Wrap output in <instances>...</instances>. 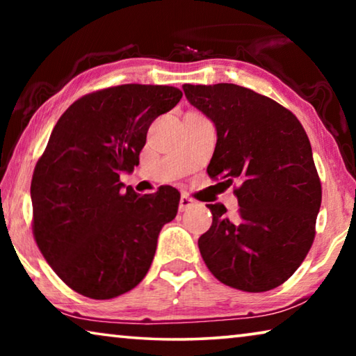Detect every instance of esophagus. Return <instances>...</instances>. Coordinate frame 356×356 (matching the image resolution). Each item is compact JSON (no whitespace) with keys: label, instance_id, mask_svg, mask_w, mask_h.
Returning a JSON list of instances; mask_svg holds the SVG:
<instances>
[{"label":"esophagus","instance_id":"esophagus-1","mask_svg":"<svg viewBox=\"0 0 356 356\" xmlns=\"http://www.w3.org/2000/svg\"><path fill=\"white\" fill-rule=\"evenodd\" d=\"M196 206H197V202L195 200H191L190 196H185V195L180 196V202H179L180 212H186V210H190Z\"/></svg>","mask_w":356,"mask_h":356}]
</instances>
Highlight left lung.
<instances>
[{
  "mask_svg": "<svg viewBox=\"0 0 356 356\" xmlns=\"http://www.w3.org/2000/svg\"><path fill=\"white\" fill-rule=\"evenodd\" d=\"M184 92L216 127L207 174L234 185L240 206L236 220L222 204L207 206L212 226L197 240L204 262L229 287L272 291L295 273L316 237L322 185L309 138L292 111L248 88L184 84Z\"/></svg>",
  "mask_w": 356,
  "mask_h": 356,
  "instance_id": "left-lung-1",
  "label": "left lung"
}]
</instances>
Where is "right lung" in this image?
Listing matches in <instances>:
<instances>
[{"label":"right lung","mask_w":356,"mask_h":356,"mask_svg":"<svg viewBox=\"0 0 356 356\" xmlns=\"http://www.w3.org/2000/svg\"><path fill=\"white\" fill-rule=\"evenodd\" d=\"M180 99L174 86L120 84L83 95L56 122L33 172V234L72 291L116 298L149 272L180 193L140 196L119 174L138 166L150 124Z\"/></svg>","instance_id":"right-lung-1"}]
</instances>
